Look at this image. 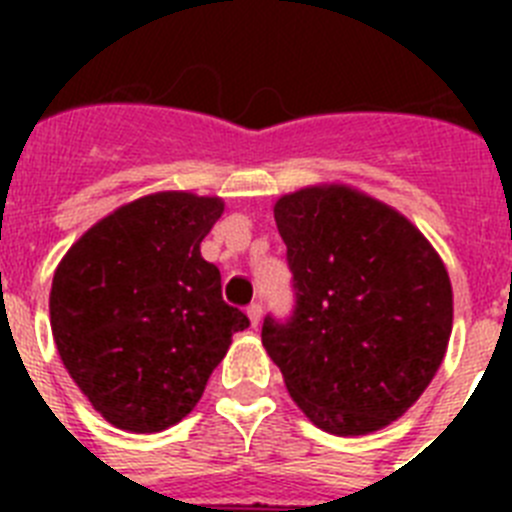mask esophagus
<instances>
[{
  "label": "esophagus",
  "instance_id": "obj_1",
  "mask_svg": "<svg viewBox=\"0 0 512 512\" xmlns=\"http://www.w3.org/2000/svg\"><path fill=\"white\" fill-rule=\"evenodd\" d=\"M246 315H248V320H251L253 328H256V325L261 323V305H248Z\"/></svg>",
  "mask_w": 512,
  "mask_h": 512
}]
</instances>
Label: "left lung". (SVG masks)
Instances as JSON below:
<instances>
[{
	"instance_id": "8db88e82",
	"label": "left lung",
	"mask_w": 512,
	"mask_h": 512,
	"mask_svg": "<svg viewBox=\"0 0 512 512\" xmlns=\"http://www.w3.org/2000/svg\"><path fill=\"white\" fill-rule=\"evenodd\" d=\"M274 220L297 302L287 323L264 320L266 354L318 428L379 431L413 408L446 356L449 271L408 217L346 184L282 194Z\"/></svg>"
}]
</instances>
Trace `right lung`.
<instances>
[{"label": "right lung", "instance_id": "obj_1", "mask_svg": "<svg viewBox=\"0 0 512 512\" xmlns=\"http://www.w3.org/2000/svg\"><path fill=\"white\" fill-rule=\"evenodd\" d=\"M223 210L220 197L146 194L94 223L56 266L53 341L115 428L158 433L187 418L233 333L248 328L200 253Z\"/></svg>", "mask_w": 512, "mask_h": 512}]
</instances>
